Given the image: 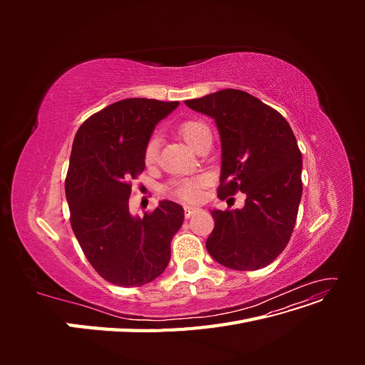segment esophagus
<instances>
[{"label": "esophagus", "instance_id": "esophagus-1", "mask_svg": "<svg viewBox=\"0 0 365 365\" xmlns=\"http://www.w3.org/2000/svg\"><path fill=\"white\" fill-rule=\"evenodd\" d=\"M197 210V207H192V205H184V215L185 217H190Z\"/></svg>", "mask_w": 365, "mask_h": 365}]
</instances>
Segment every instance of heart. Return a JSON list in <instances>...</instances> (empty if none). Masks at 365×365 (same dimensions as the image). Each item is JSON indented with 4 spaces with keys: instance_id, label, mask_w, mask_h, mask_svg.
Returning a JSON list of instances; mask_svg holds the SVG:
<instances>
[{
    "instance_id": "b5f03b06",
    "label": "heart",
    "mask_w": 365,
    "mask_h": 365,
    "mask_svg": "<svg viewBox=\"0 0 365 365\" xmlns=\"http://www.w3.org/2000/svg\"><path fill=\"white\" fill-rule=\"evenodd\" d=\"M178 132H180V135L185 140L187 145L195 149L197 143H200V140L205 134H210V129L205 123H202V121H200V120H187V121H184V123L180 125ZM157 150H158V140L157 138L149 140V143L146 145V149H145V161L148 164H152L153 161H155ZM204 182H205V178L182 181L175 187V193L181 196L182 200H189V201L197 200L201 195V187L204 185Z\"/></svg>"
}]
</instances>
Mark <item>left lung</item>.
Masks as SVG:
<instances>
[{"label":"left lung","instance_id":"obj_1","mask_svg":"<svg viewBox=\"0 0 365 365\" xmlns=\"http://www.w3.org/2000/svg\"><path fill=\"white\" fill-rule=\"evenodd\" d=\"M185 105L217 126L219 200L247 195L244 208L210 212L215 228L207 251L230 269L268 267L288 245L303 193L302 152L289 123L257 97L230 88Z\"/></svg>","mask_w":365,"mask_h":365}]
</instances>
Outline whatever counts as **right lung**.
<instances>
[{"instance_id":"add662e5","label":"right lung","mask_w":365,"mask_h":365,"mask_svg":"<svg viewBox=\"0 0 365 365\" xmlns=\"http://www.w3.org/2000/svg\"><path fill=\"white\" fill-rule=\"evenodd\" d=\"M178 105L125 98L85 120L74 137L65 180L71 228L88 262L113 284H146L169 264L184 208L164 200L149 215H130L129 181L145 170L153 129Z\"/></svg>"}]
</instances>
